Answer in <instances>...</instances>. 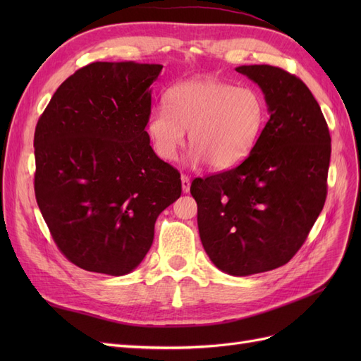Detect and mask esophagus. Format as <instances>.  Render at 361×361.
I'll return each instance as SVG.
<instances>
[{
	"instance_id": "obj_1",
	"label": "esophagus",
	"mask_w": 361,
	"mask_h": 361,
	"mask_svg": "<svg viewBox=\"0 0 361 361\" xmlns=\"http://www.w3.org/2000/svg\"><path fill=\"white\" fill-rule=\"evenodd\" d=\"M180 182H182V191L183 192H188L190 187H191V180H190V178L187 176V174H182Z\"/></svg>"
}]
</instances>
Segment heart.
I'll return each instance as SVG.
<instances>
[{
	"mask_svg": "<svg viewBox=\"0 0 361 361\" xmlns=\"http://www.w3.org/2000/svg\"><path fill=\"white\" fill-rule=\"evenodd\" d=\"M264 128L260 93L215 78L174 84L166 93V105L154 108L147 120V134L159 158L176 161L190 130V164L209 162L216 171L239 166Z\"/></svg>",
	"mask_w": 361,
	"mask_h": 361,
	"instance_id": "obj_1",
	"label": "heart"
}]
</instances>
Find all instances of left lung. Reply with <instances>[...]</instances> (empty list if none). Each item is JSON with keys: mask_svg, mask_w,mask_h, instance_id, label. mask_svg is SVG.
I'll return each mask as SVG.
<instances>
[{"mask_svg": "<svg viewBox=\"0 0 361 361\" xmlns=\"http://www.w3.org/2000/svg\"><path fill=\"white\" fill-rule=\"evenodd\" d=\"M236 72L259 85L269 118L248 158L194 179L206 255L226 274L276 269L297 253L326 197L331 138L319 104L300 78L268 64Z\"/></svg>", "mask_w": 361, "mask_h": 361, "instance_id": "obj_1", "label": "left lung"}]
</instances>
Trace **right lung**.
Returning <instances> with one entry per match:
<instances>
[{
    "label": "right lung",
    "mask_w": 361,
    "mask_h": 361,
    "mask_svg": "<svg viewBox=\"0 0 361 361\" xmlns=\"http://www.w3.org/2000/svg\"><path fill=\"white\" fill-rule=\"evenodd\" d=\"M161 64L96 61L64 81L35 133V192L61 253L120 277L154 243L158 215L180 197V174L150 146L152 84Z\"/></svg>",
    "instance_id": "right-lung-1"
}]
</instances>
